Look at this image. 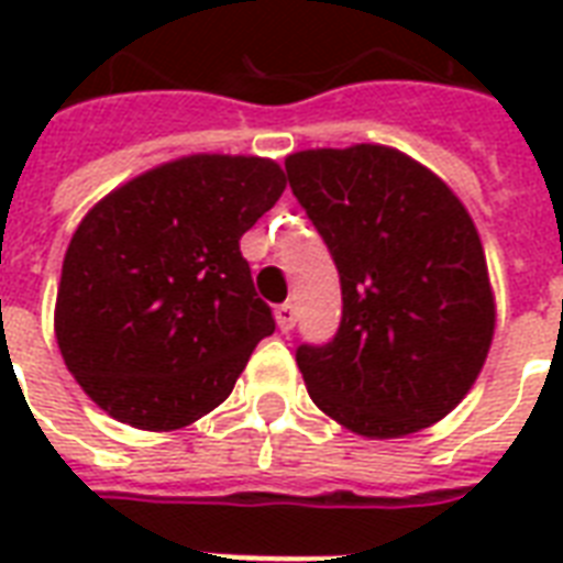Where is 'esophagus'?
Segmentation results:
<instances>
[{
	"label": "esophagus",
	"mask_w": 563,
	"mask_h": 563,
	"mask_svg": "<svg viewBox=\"0 0 563 563\" xmlns=\"http://www.w3.org/2000/svg\"><path fill=\"white\" fill-rule=\"evenodd\" d=\"M274 316H277V324H280L283 333H289L291 327H295L298 312H295V303H280V307L274 309Z\"/></svg>",
	"instance_id": "obj_1"
}]
</instances>
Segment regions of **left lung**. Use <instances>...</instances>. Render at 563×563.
Wrapping results in <instances>:
<instances>
[{"mask_svg":"<svg viewBox=\"0 0 563 563\" xmlns=\"http://www.w3.org/2000/svg\"><path fill=\"white\" fill-rule=\"evenodd\" d=\"M286 175L342 280L333 342L295 353L309 397L365 438L432 427L476 383L497 321L471 212L388 145L289 154Z\"/></svg>","mask_w":563,"mask_h":563,"instance_id":"1","label":"left lung"}]
</instances>
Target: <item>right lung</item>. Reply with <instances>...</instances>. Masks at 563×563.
I'll list each match as a JSON object with an SVG mask.
<instances>
[{"mask_svg": "<svg viewBox=\"0 0 563 563\" xmlns=\"http://www.w3.org/2000/svg\"><path fill=\"white\" fill-rule=\"evenodd\" d=\"M283 189L274 161L192 154L84 216L64 256L55 335L69 374L110 418L169 432L228 400L274 333L239 239Z\"/></svg>", "mask_w": 563, "mask_h": 563, "instance_id": "add662e5", "label": "right lung"}]
</instances>
